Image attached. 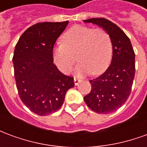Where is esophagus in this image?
Instances as JSON below:
<instances>
[{"label":"esophagus","instance_id":"34e87169","mask_svg":"<svg viewBox=\"0 0 147 147\" xmlns=\"http://www.w3.org/2000/svg\"><path fill=\"white\" fill-rule=\"evenodd\" d=\"M80 82H81V80H80V79H78V78H76V77H75V78H74V83H75L76 85H78Z\"/></svg>","mask_w":147,"mask_h":147}]
</instances>
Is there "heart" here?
I'll list each match as a JSON object with an SVG mask.
<instances>
[{"label": "heart", "mask_w": 147, "mask_h": 147, "mask_svg": "<svg viewBox=\"0 0 147 147\" xmlns=\"http://www.w3.org/2000/svg\"><path fill=\"white\" fill-rule=\"evenodd\" d=\"M62 44L53 53L55 64L64 73L70 72L76 57L80 62L76 73L83 75L91 72L99 75L110 64L113 43L109 34L103 28L75 26L61 37Z\"/></svg>", "instance_id": "heart-1"}]
</instances>
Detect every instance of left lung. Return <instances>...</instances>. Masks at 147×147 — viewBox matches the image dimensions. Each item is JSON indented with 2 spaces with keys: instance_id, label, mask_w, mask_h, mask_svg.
<instances>
[{
  "instance_id": "8db88e82",
  "label": "left lung",
  "mask_w": 147,
  "mask_h": 147,
  "mask_svg": "<svg viewBox=\"0 0 147 147\" xmlns=\"http://www.w3.org/2000/svg\"><path fill=\"white\" fill-rule=\"evenodd\" d=\"M84 22L97 24L109 34L113 58L104 73L90 80L91 90L83 99L95 113H113L125 103L131 91L136 72L135 52L126 34L107 19L92 18Z\"/></svg>"
}]
</instances>
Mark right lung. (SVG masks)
Here are the masks:
<instances>
[{
	"mask_svg": "<svg viewBox=\"0 0 147 147\" xmlns=\"http://www.w3.org/2000/svg\"><path fill=\"white\" fill-rule=\"evenodd\" d=\"M65 22L34 24L24 31L16 45L12 61L18 94L31 112L39 116L53 113L64 103L74 78L61 73L53 63V50Z\"/></svg>",
	"mask_w": 147,
	"mask_h": 147,
	"instance_id": "1",
	"label": "right lung"
}]
</instances>
